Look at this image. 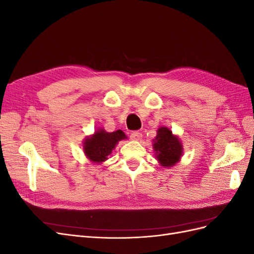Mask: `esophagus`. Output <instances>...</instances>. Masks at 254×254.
Listing matches in <instances>:
<instances>
[{"label": "esophagus", "mask_w": 254, "mask_h": 254, "mask_svg": "<svg viewBox=\"0 0 254 254\" xmlns=\"http://www.w3.org/2000/svg\"><path fill=\"white\" fill-rule=\"evenodd\" d=\"M130 137H131L132 140L140 141L142 139V133L140 131H132L131 133H130Z\"/></svg>", "instance_id": "esophagus-1"}]
</instances>
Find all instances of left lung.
<instances>
[{
  "instance_id": "obj_1",
  "label": "left lung",
  "mask_w": 254,
  "mask_h": 254,
  "mask_svg": "<svg viewBox=\"0 0 254 254\" xmlns=\"http://www.w3.org/2000/svg\"><path fill=\"white\" fill-rule=\"evenodd\" d=\"M153 148L161 165L166 167L175 165L182 155V145L179 139L166 127L159 128Z\"/></svg>"
}]
</instances>
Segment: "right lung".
Segmentation results:
<instances>
[{
	"instance_id": "1",
	"label": "right lung",
	"mask_w": 254,
	"mask_h": 254,
	"mask_svg": "<svg viewBox=\"0 0 254 254\" xmlns=\"http://www.w3.org/2000/svg\"><path fill=\"white\" fill-rule=\"evenodd\" d=\"M125 137L126 135L122 130L106 132L104 129H101L84 141V153L92 162H103L110 155L119 141L124 140Z\"/></svg>"
}]
</instances>
